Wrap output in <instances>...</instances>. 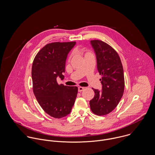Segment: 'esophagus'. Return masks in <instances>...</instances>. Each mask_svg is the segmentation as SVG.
<instances>
[{
    "label": "esophagus",
    "instance_id": "obj_1",
    "mask_svg": "<svg viewBox=\"0 0 155 155\" xmlns=\"http://www.w3.org/2000/svg\"><path fill=\"white\" fill-rule=\"evenodd\" d=\"M84 87H79V88H78V91L79 92H82L84 89Z\"/></svg>",
    "mask_w": 155,
    "mask_h": 155
}]
</instances>
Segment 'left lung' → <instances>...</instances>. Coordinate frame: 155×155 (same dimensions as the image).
Returning a JSON list of instances; mask_svg holds the SVG:
<instances>
[{
	"label": "left lung",
	"instance_id": "8db88e82",
	"mask_svg": "<svg viewBox=\"0 0 155 155\" xmlns=\"http://www.w3.org/2000/svg\"><path fill=\"white\" fill-rule=\"evenodd\" d=\"M97 58V70L102 76L101 91L93 89L95 95L90 100L91 110L97 115H106L119 104L124 92L125 80L122 64L116 51L99 40L91 41Z\"/></svg>",
	"mask_w": 155,
	"mask_h": 155
}]
</instances>
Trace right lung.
I'll list each match as a JSON object with an SVG mask.
<instances>
[{
    "label": "right lung",
    "instance_id": "right-lung-1",
    "mask_svg": "<svg viewBox=\"0 0 155 155\" xmlns=\"http://www.w3.org/2000/svg\"><path fill=\"white\" fill-rule=\"evenodd\" d=\"M76 42H54L45 45L36 55L31 69L33 90L43 110L55 118L70 113L77 97V87L58 85L63 79L67 57Z\"/></svg>",
    "mask_w": 155,
    "mask_h": 155
}]
</instances>
